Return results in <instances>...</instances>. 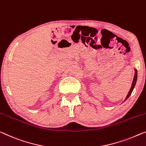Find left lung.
<instances>
[{"label": "left lung", "mask_w": 146, "mask_h": 146, "mask_svg": "<svg viewBox=\"0 0 146 146\" xmlns=\"http://www.w3.org/2000/svg\"><path fill=\"white\" fill-rule=\"evenodd\" d=\"M136 80H137V71L136 70V71H135V75H134V79H133V82H132V86H131V88H130V91H129V94H128L127 98H126L125 100H127L129 98L130 96L131 95L132 90H133L134 86H135Z\"/></svg>", "instance_id": "8db88e82"}]
</instances>
